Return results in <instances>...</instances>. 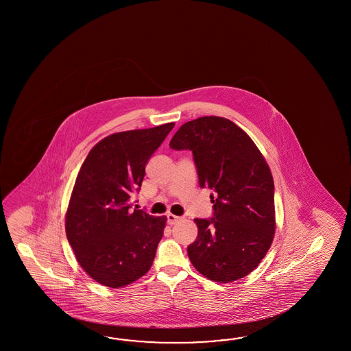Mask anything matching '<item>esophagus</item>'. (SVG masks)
Masks as SVG:
<instances>
[{"instance_id": "esophagus-1", "label": "esophagus", "mask_w": 351, "mask_h": 351, "mask_svg": "<svg viewBox=\"0 0 351 351\" xmlns=\"http://www.w3.org/2000/svg\"><path fill=\"white\" fill-rule=\"evenodd\" d=\"M179 219H180V217L174 216L172 213L167 215V222H168V224H171V226L177 223Z\"/></svg>"}]
</instances>
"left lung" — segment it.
Returning <instances> with one entry per match:
<instances>
[{"instance_id": "obj_1", "label": "left lung", "mask_w": 351, "mask_h": 351, "mask_svg": "<svg viewBox=\"0 0 351 351\" xmlns=\"http://www.w3.org/2000/svg\"><path fill=\"white\" fill-rule=\"evenodd\" d=\"M169 147L193 153L199 186L213 192V217L194 219L198 236L186 248L192 265L221 284L247 276L267 254L276 228L274 178L261 152L221 117L183 124Z\"/></svg>"}]
</instances>
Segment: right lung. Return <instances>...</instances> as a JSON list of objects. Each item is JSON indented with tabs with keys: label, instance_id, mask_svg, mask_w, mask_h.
Listing matches in <instances>:
<instances>
[{
	"label": "right lung",
	"instance_id": "add662e5",
	"mask_svg": "<svg viewBox=\"0 0 351 351\" xmlns=\"http://www.w3.org/2000/svg\"><path fill=\"white\" fill-rule=\"evenodd\" d=\"M174 127L109 135L90 150L75 180L65 230L76 260L99 284L119 289L149 271L167 217L132 209L145 165Z\"/></svg>",
	"mask_w": 351,
	"mask_h": 351
}]
</instances>
